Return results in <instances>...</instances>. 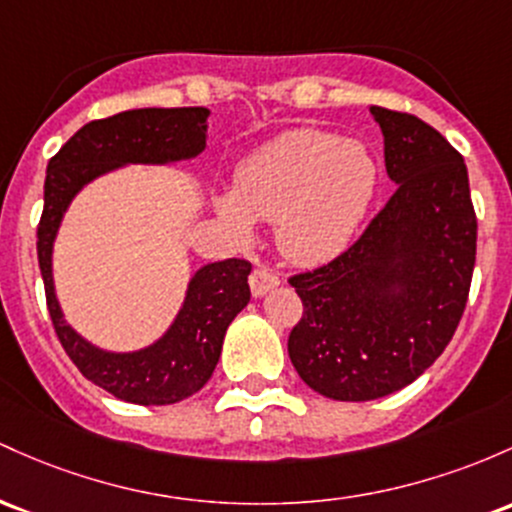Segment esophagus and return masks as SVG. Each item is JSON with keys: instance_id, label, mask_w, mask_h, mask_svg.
Returning a JSON list of instances; mask_svg holds the SVG:
<instances>
[{"instance_id": "1", "label": "esophagus", "mask_w": 512, "mask_h": 512, "mask_svg": "<svg viewBox=\"0 0 512 512\" xmlns=\"http://www.w3.org/2000/svg\"><path fill=\"white\" fill-rule=\"evenodd\" d=\"M277 284H279V277L272 272V269H267V267L252 269V274H250V291H252V296L267 294V291L274 289V286H277Z\"/></svg>"}]
</instances>
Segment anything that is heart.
Instances as JSON below:
<instances>
[{
    "label": "heart",
    "mask_w": 512,
    "mask_h": 512,
    "mask_svg": "<svg viewBox=\"0 0 512 512\" xmlns=\"http://www.w3.org/2000/svg\"><path fill=\"white\" fill-rule=\"evenodd\" d=\"M379 187L367 145L301 128L257 150L235 172V194L218 196L221 221L250 238L255 218L274 223L289 260L313 265L352 240Z\"/></svg>",
    "instance_id": "obj_1"
}]
</instances>
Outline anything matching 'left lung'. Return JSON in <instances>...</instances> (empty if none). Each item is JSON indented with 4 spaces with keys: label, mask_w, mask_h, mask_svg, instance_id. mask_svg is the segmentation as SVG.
<instances>
[{
    "label": "left lung",
    "mask_w": 512,
    "mask_h": 512,
    "mask_svg": "<svg viewBox=\"0 0 512 512\" xmlns=\"http://www.w3.org/2000/svg\"><path fill=\"white\" fill-rule=\"evenodd\" d=\"M369 111L398 189L342 255L289 277L303 303L291 364L333 401H372L418 379L462 320L476 262L464 157L418 116Z\"/></svg>",
    "instance_id": "8db88e82"
}]
</instances>
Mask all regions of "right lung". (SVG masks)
I'll use <instances>...</instances> for the list:
<instances>
[{
    "label": "right lung",
    "instance_id": "obj_1",
    "mask_svg": "<svg viewBox=\"0 0 512 512\" xmlns=\"http://www.w3.org/2000/svg\"><path fill=\"white\" fill-rule=\"evenodd\" d=\"M209 114L204 106L121 111L89 121L48 162L36 245L50 320L67 357L92 384L138 406L184 401L211 379L230 320L250 301L252 265L230 257L201 267L189 282L182 311L160 340L138 352H106L65 323L53 286V243L63 213L84 184L131 162L167 165L196 157L206 148Z\"/></svg>",
    "mask_w": 512,
    "mask_h": 512
}]
</instances>
